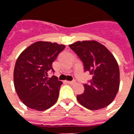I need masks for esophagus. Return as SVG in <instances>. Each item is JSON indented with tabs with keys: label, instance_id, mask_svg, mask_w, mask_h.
Here are the masks:
<instances>
[{
	"label": "esophagus",
	"instance_id": "1",
	"mask_svg": "<svg viewBox=\"0 0 134 134\" xmlns=\"http://www.w3.org/2000/svg\"><path fill=\"white\" fill-rule=\"evenodd\" d=\"M66 82L69 84V85H74L76 84V82L75 81V80H72V81H67Z\"/></svg>",
	"mask_w": 134,
	"mask_h": 134
}]
</instances>
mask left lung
<instances>
[{
  "instance_id": "obj_1",
  "label": "left lung",
  "mask_w": 134,
  "mask_h": 134,
  "mask_svg": "<svg viewBox=\"0 0 134 134\" xmlns=\"http://www.w3.org/2000/svg\"><path fill=\"white\" fill-rule=\"evenodd\" d=\"M69 47L82 62L85 71L92 75L89 83L83 85V94L77 96L78 102L92 110L110 104L120 87V69L113 55L95 40L77 41Z\"/></svg>"
}]
</instances>
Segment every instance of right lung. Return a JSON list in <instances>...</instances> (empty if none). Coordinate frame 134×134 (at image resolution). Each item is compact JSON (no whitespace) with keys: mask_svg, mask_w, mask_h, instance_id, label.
Segmentation results:
<instances>
[{"mask_svg":"<svg viewBox=\"0 0 134 134\" xmlns=\"http://www.w3.org/2000/svg\"><path fill=\"white\" fill-rule=\"evenodd\" d=\"M65 48L56 42H36L21 52L14 69V85L20 100L31 109L42 111L54 104L62 82L54 75L52 63Z\"/></svg>","mask_w":134,"mask_h":134,"instance_id":"add662e5","label":"right lung"}]
</instances>
